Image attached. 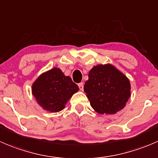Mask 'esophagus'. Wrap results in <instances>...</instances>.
Returning a JSON list of instances; mask_svg holds the SVG:
<instances>
[{"instance_id": "1", "label": "esophagus", "mask_w": 158, "mask_h": 158, "mask_svg": "<svg viewBox=\"0 0 158 158\" xmlns=\"http://www.w3.org/2000/svg\"><path fill=\"white\" fill-rule=\"evenodd\" d=\"M79 89L81 90V91H82V90H83V86H84V85H83V83H82V82H80V83H79Z\"/></svg>"}]
</instances>
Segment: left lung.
<instances>
[{
    "label": "left lung",
    "mask_w": 158,
    "mask_h": 158,
    "mask_svg": "<svg viewBox=\"0 0 158 158\" xmlns=\"http://www.w3.org/2000/svg\"><path fill=\"white\" fill-rule=\"evenodd\" d=\"M84 92L95 111L99 114H114L121 110L129 99L131 83L113 65H98L89 73Z\"/></svg>",
    "instance_id": "8db88e82"
}]
</instances>
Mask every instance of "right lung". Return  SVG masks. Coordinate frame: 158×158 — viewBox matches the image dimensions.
Instances as JSON below:
<instances>
[{
  "label": "right lung",
  "instance_id": "right-lung-1",
  "mask_svg": "<svg viewBox=\"0 0 158 158\" xmlns=\"http://www.w3.org/2000/svg\"><path fill=\"white\" fill-rule=\"evenodd\" d=\"M79 87L60 69L54 68L42 73L32 85V94L44 110L61 111Z\"/></svg>",
  "mask_w": 158,
  "mask_h": 158
}]
</instances>
